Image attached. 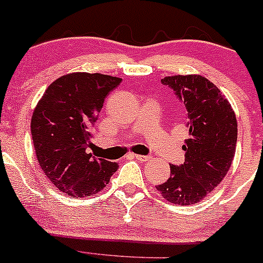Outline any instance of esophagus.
I'll use <instances>...</instances> for the list:
<instances>
[{
    "instance_id": "1",
    "label": "esophagus",
    "mask_w": 263,
    "mask_h": 263,
    "mask_svg": "<svg viewBox=\"0 0 263 263\" xmlns=\"http://www.w3.org/2000/svg\"><path fill=\"white\" fill-rule=\"evenodd\" d=\"M132 157H134L135 159H138V161H148V159H151V156H142V154H132Z\"/></svg>"
}]
</instances>
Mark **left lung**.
Wrapping results in <instances>:
<instances>
[{
    "label": "left lung",
    "mask_w": 263,
    "mask_h": 263,
    "mask_svg": "<svg viewBox=\"0 0 263 263\" xmlns=\"http://www.w3.org/2000/svg\"><path fill=\"white\" fill-rule=\"evenodd\" d=\"M187 110L189 138L185 162L170 164L171 176L157 186L172 204H196L212 192L228 172L237 144V120L219 88L199 74L171 76L161 81Z\"/></svg>",
    "instance_id": "1"
}]
</instances>
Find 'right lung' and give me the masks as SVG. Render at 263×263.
I'll use <instances>...</instances> for the list:
<instances>
[{
	"instance_id": "1",
	"label": "right lung",
	"mask_w": 263,
	"mask_h": 263,
	"mask_svg": "<svg viewBox=\"0 0 263 263\" xmlns=\"http://www.w3.org/2000/svg\"><path fill=\"white\" fill-rule=\"evenodd\" d=\"M121 83L118 77L77 72L59 77L44 92L31 118V135L40 168L58 190L88 197L109 183L116 162L86 149L105 99Z\"/></svg>"
}]
</instances>
